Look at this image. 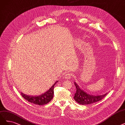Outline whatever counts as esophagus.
<instances>
[{
    "instance_id": "esophagus-1",
    "label": "esophagus",
    "mask_w": 125,
    "mask_h": 125,
    "mask_svg": "<svg viewBox=\"0 0 125 125\" xmlns=\"http://www.w3.org/2000/svg\"><path fill=\"white\" fill-rule=\"evenodd\" d=\"M71 76H72V74L69 72L65 74V78L67 79H70Z\"/></svg>"
}]
</instances>
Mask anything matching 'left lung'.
<instances>
[{"label":"left lung","instance_id":"8db88e82","mask_svg":"<svg viewBox=\"0 0 125 125\" xmlns=\"http://www.w3.org/2000/svg\"><path fill=\"white\" fill-rule=\"evenodd\" d=\"M74 84L76 88V92L75 94L74 99L75 101L80 104L85 105L92 104L93 103L101 100L106 95V94L100 96L90 95L86 93L81 90L78 85L74 82Z\"/></svg>","mask_w":125,"mask_h":125}]
</instances>
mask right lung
Wrapping results in <instances>:
<instances>
[{"label": "right lung", "mask_w": 125, "mask_h": 125, "mask_svg": "<svg viewBox=\"0 0 125 125\" xmlns=\"http://www.w3.org/2000/svg\"><path fill=\"white\" fill-rule=\"evenodd\" d=\"M56 83L51 87V88L45 92L44 94H41L40 96H30L26 95L23 93H21V95L25 100H26L28 102L32 103V104H38V105H44L51 101L53 98L54 95V87Z\"/></svg>", "instance_id": "obj_1"}]
</instances>
